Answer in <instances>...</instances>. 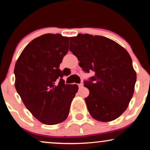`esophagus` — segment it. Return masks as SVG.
Here are the masks:
<instances>
[{
  "label": "esophagus",
  "instance_id": "obj_1",
  "mask_svg": "<svg viewBox=\"0 0 150 150\" xmlns=\"http://www.w3.org/2000/svg\"><path fill=\"white\" fill-rule=\"evenodd\" d=\"M79 87L80 88L83 87V83H80V84H79Z\"/></svg>",
  "mask_w": 150,
  "mask_h": 150
}]
</instances>
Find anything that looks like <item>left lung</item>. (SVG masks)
Here are the masks:
<instances>
[{"label": "left lung", "instance_id": "8db88e82", "mask_svg": "<svg viewBox=\"0 0 150 150\" xmlns=\"http://www.w3.org/2000/svg\"><path fill=\"white\" fill-rule=\"evenodd\" d=\"M69 50L85 72L95 75L84 81L91 115L100 122L118 118L128 108L137 81L132 59L120 44L106 37L79 34L69 38Z\"/></svg>", "mask_w": 150, "mask_h": 150}]
</instances>
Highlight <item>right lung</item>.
<instances>
[{"label":"right lung","instance_id":"1","mask_svg":"<svg viewBox=\"0 0 150 150\" xmlns=\"http://www.w3.org/2000/svg\"><path fill=\"white\" fill-rule=\"evenodd\" d=\"M68 50L69 38L45 34L31 41L16 61V91L26 108L44 124L66 120L79 89L77 85L65 84L59 69Z\"/></svg>","mask_w":150,"mask_h":150}]
</instances>
